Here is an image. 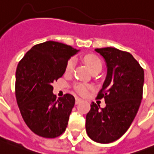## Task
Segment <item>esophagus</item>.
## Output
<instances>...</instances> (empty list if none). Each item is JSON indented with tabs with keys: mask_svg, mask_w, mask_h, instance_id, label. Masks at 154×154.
<instances>
[{
	"mask_svg": "<svg viewBox=\"0 0 154 154\" xmlns=\"http://www.w3.org/2000/svg\"><path fill=\"white\" fill-rule=\"evenodd\" d=\"M82 101V100L80 98H79V97H75V104L76 105H78V104H79L80 102Z\"/></svg>",
	"mask_w": 154,
	"mask_h": 154,
	"instance_id": "1",
	"label": "esophagus"
}]
</instances>
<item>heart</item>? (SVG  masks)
Instances as JSON below:
<instances>
[{
	"label": "heart",
	"mask_w": 154,
	"mask_h": 154,
	"mask_svg": "<svg viewBox=\"0 0 154 154\" xmlns=\"http://www.w3.org/2000/svg\"><path fill=\"white\" fill-rule=\"evenodd\" d=\"M82 60L83 61L85 62L87 67L89 68V69L91 70V72H94V71H97V70H100L101 71V68H102V63L101 61L100 60L98 57H97L94 54H86L84 57H82ZM75 64V61L73 58H71V59L67 62V64H66L65 67V73L66 74H70L72 73L73 69H74ZM90 88H91V86H88V85L83 84V83H75L74 85V89L76 92L79 94L81 95H85L86 94V93L88 91V90Z\"/></svg>",
	"instance_id": "obj_1"
}]
</instances>
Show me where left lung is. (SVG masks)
<instances>
[{
  "label": "left lung",
  "instance_id": "1",
  "mask_svg": "<svg viewBox=\"0 0 154 154\" xmlns=\"http://www.w3.org/2000/svg\"><path fill=\"white\" fill-rule=\"evenodd\" d=\"M105 59L107 75L97 99H105V108L92 102L86 114V130L92 140L110 143L130 128L143 99L144 70L131 53L106 47L96 49Z\"/></svg>",
  "mask_w": 154,
  "mask_h": 154
}]
</instances>
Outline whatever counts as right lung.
I'll return each mask as SVG.
<instances>
[{"label":"right lung","mask_w":154,"mask_h":154,"mask_svg":"<svg viewBox=\"0 0 154 154\" xmlns=\"http://www.w3.org/2000/svg\"><path fill=\"white\" fill-rule=\"evenodd\" d=\"M78 51L48 41L34 45L18 63L16 101L24 122L39 136L53 138L65 131L75 97L66 94L57 99L52 83L63 75L67 62Z\"/></svg>","instance_id":"right-lung-1"}]
</instances>
